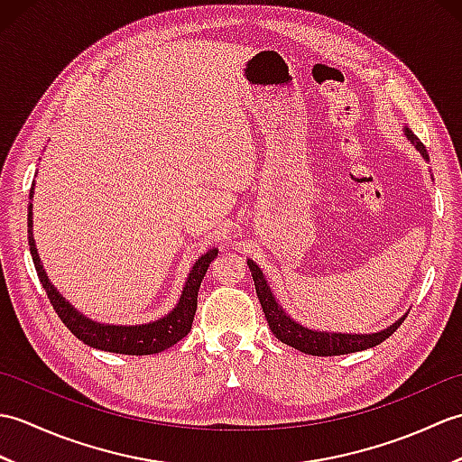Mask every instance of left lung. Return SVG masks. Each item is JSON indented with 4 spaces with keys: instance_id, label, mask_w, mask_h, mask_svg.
Segmentation results:
<instances>
[{
    "instance_id": "8db88e82",
    "label": "left lung",
    "mask_w": 462,
    "mask_h": 462,
    "mask_svg": "<svg viewBox=\"0 0 462 462\" xmlns=\"http://www.w3.org/2000/svg\"><path fill=\"white\" fill-rule=\"evenodd\" d=\"M407 139L415 144V149L423 154V159L429 161V154L425 144L417 139V134L405 129ZM248 268L252 272L254 286H256V293L262 303L263 316L268 319V326L273 336H276L282 343L286 346L308 353V356H318V357H331V356H346V353H356L369 347L379 346L381 341H385L389 336H393L401 323L405 321L407 316L397 319L393 326L387 329H381L377 333H331V331H316L300 326L298 321H293L280 303L273 298V293L268 286L266 278H263L262 270L254 260H248Z\"/></svg>"
}]
</instances>
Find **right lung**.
Returning <instances> with one entry per match:
<instances>
[{
    "mask_svg": "<svg viewBox=\"0 0 462 462\" xmlns=\"http://www.w3.org/2000/svg\"><path fill=\"white\" fill-rule=\"evenodd\" d=\"M33 186L32 190H29V199H33ZM32 208L33 206L29 202L27 242H29V252H32L39 282H42V286L47 293L49 301H51L55 313L61 318V321L77 339H81L85 346H91L101 351L125 353V356H151V353H161L164 349L172 347L174 343H179L182 337L189 336L194 313H196V303H199L200 283L206 276V270H208L210 262L218 256V250L212 248L206 252L204 256L196 260L189 278L184 282L179 303H176L174 310L171 313H166L164 318L151 323H143V326H106V323H97L89 318H85L83 313L77 311L71 303H69L61 293L53 288V283L49 282L35 248Z\"/></svg>",
    "mask_w": 462,
    "mask_h": 462,
    "instance_id": "1",
    "label": "right lung"
}]
</instances>
